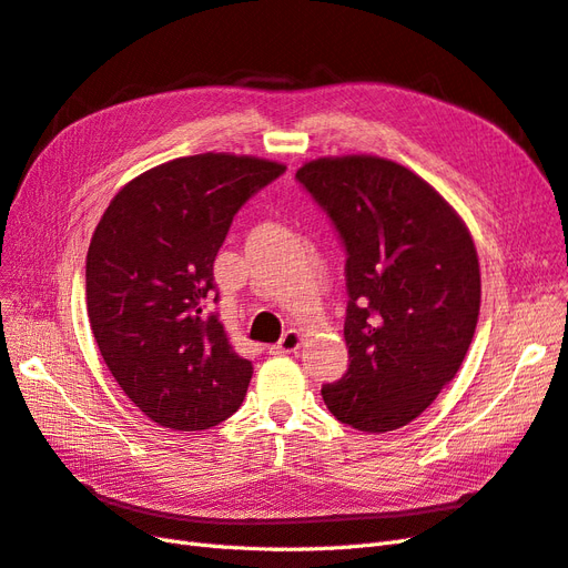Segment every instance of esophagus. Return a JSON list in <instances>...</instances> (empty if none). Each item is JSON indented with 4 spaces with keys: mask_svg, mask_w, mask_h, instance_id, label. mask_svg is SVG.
<instances>
[{
    "mask_svg": "<svg viewBox=\"0 0 568 568\" xmlns=\"http://www.w3.org/2000/svg\"><path fill=\"white\" fill-rule=\"evenodd\" d=\"M303 346V336L298 334V332H294V329H291V332H286L282 338H280V343H277V346H272L270 348V353L272 355H284V353H296L298 348Z\"/></svg>",
    "mask_w": 568,
    "mask_h": 568,
    "instance_id": "1",
    "label": "esophagus"
}]
</instances>
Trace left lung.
I'll list each match as a JSON object with an SVG mask.
<instances>
[{
	"label": "left lung",
	"instance_id": "obj_1",
	"mask_svg": "<svg viewBox=\"0 0 568 568\" xmlns=\"http://www.w3.org/2000/svg\"><path fill=\"white\" fill-rule=\"evenodd\" d=\"M296 180L346 251L351 365L322 386V398L357 432H393L436 400L471 346L480 305L474 242L436 189L393 161L317 159Z\"/></svg>",
	"mask_w": 568,
	"mask_h": 568
}]
</instances>
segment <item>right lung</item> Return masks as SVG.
Masks as SVG:
<instances>
[{
    "mask_svg": "<svg viewBox=\"0 0 568 568\" xmlns=\"http://www.w3.org/2000/svg\"><path fill=\"white\" fill-rule=\"evenodd\" d=\"M284 165L230 153L163 163L120 189L88 251V315L113 379L149 419L203 432L244 403L253 365L211 303L232 220Z\"/></svg>",
    "mask_w": 568,
    "mask_h": 568,
    "instance_id": "obj_1",
    "label": "right lung"
}]
</instances>
